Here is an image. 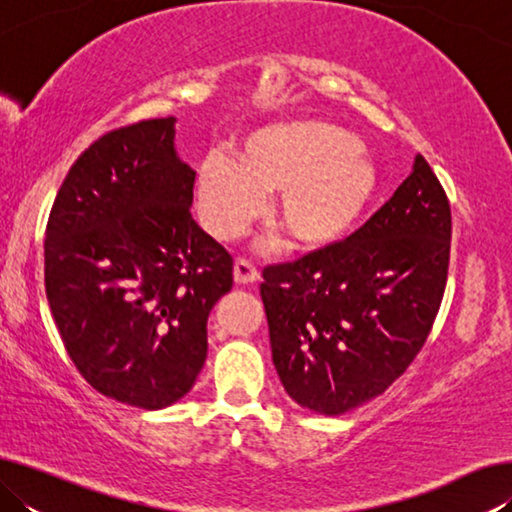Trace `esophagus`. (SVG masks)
Returning <instances> with one entry per match:
<instances>
[{
	"label": "esophagus",
	"instance_id": "34e87169",
	"mask_svg": "<svg viewBox=\"0 0 512 512\" xmlns=\"http://www.w3.org/2000/svg\"><path fill=\"white\" fill-rule=\"evenodd\" d=\"M259 280V271L248 259H237L235 262V282L237 284H253Z\"/></svg>",
	"mask_w": 512,
	"mask_h": 512
}]
</instances>
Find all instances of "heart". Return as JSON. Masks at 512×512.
Returning <instances> with one entry per match:
<instances>
[{
  "instance_id": "heart-1",
  "label": "heart",
  "mask_w": 512,
  "mask_h": 512,
  "mask_svg": "<svg viewBox=\"0 0 512 512\" xmlns=\"http://www.w3.org/2000/svg\"><path fill=\"white\" fill-rule=\"evenodd\" d=\"M377 192V171L339 126L291 121L239 142L237 160L210 153L198 162L194 196L205 230L237 237L275 194L271 219L302 253L339 246Z\"/></svg>"
}]
</instances>
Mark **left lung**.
I'll use <instances>...</instances> for the list:
<instances>
[{
    "instance_id": "obj_1",
    "label": "left lung",
    "mask_w": 512,
    "mask_h": 512,
    "mask_svg": "<svg viewBox=\"0 0 512 512\" xmlns=\"http://www.w3.org/2000/svg\"><path fill=\"white\" fill-rule=\"evenodd\" d=\"M452 210L429 162L339 246L264 268L277 375L293 402L341 415L411 366L443 302Z\"/></svg>"
}]
</instances>
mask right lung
<instances>
[{"mask_svg": "<svg viewBox=\"0 0 512 512\" xmlns=\"http://www.w3.org/2000/svg\"><path fill=\"white\" fill-rule=\"evenodd\" d=\"M176 117L99 137L58 189L45 291L60 339L92 388L164 409L192 391L207 316L232 289V257L192 219L196 171L178 158Z\"/></svg>", "mask_w": 512, "mask_h": 512, "instance_id": "obj_1", "label": "right lung"}]
</instances>
